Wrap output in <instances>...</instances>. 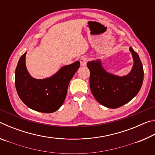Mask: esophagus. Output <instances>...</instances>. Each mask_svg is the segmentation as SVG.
I'll return each mask as SVG.
<instances>
[{
    "mask_svg": "<svg viewBox=\"0 0 155 155\" xmlns=\"http://www.w3.org/2000/svg\"><path fill=\"white\" fill-rule=\"evenodd\" d=\"M87 61H88L87 57H86L85 56L81 57V58L80 59V63H81V66H86Z\"/></svg>",
    "mask_w": 155,
    "mask_h": 155,
    "instance_id": "obj_1",
    "label": "esophagus"
}]
</instances>
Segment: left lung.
<instances>
[{"instance_id":"8db88e82","label":"left lung","mask_w":155,"mask_h":155,"mask_svg":"<svg viewBox=\"0 0 155 155\" xmlns=\"http://www.w3.org/2000/svg\"><path fill=\"white\" fill-rule=\"evenodd\" d=\"M129 51L134 64L131 71L124 77L107 72L99 59L87 62L91 91L102 105L111 109L118 108L130 101L140 91L143 80V65L132 47Z\"/></svg>"}]
</instances>
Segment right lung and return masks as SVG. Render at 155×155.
Here are the masks:
<instances>
[{
  "label": "right lung",
  "instance_id": "right-lung-1",
  "mask_svg": "<svg viewBox=\"0 0 155 155\" xmlns=\"http://www.w3.org/2000/svg\"><path fill=\"white\" fill-rule=\"evenodd\" d=\"M22 54L15 72L17 93L23 103L30 109L41 113H53L64 103L70 81L80 67L77 61L60 68L52 77L36 79L29 74Z\"/></svg>",
  "mask_w": 155,
  "mask_h": 155
}]
</instances>
